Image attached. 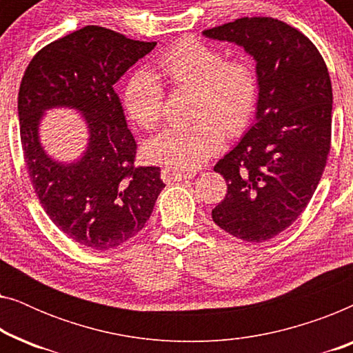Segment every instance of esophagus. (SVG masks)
I'll return each mask as SVG.
<instances>
[{
	"instance_id": "1",
	"label": "esophagus",
	"mask_w": 353,
	"mask_h": 353,
	"mask_svg": "<svg viewBox=\"0 0 353 353\" xmlns=\"http://www.w3.org/2000/svg\"><path fill=\"white\" fill-rule=\"evenodd\" d=\"M194 175H196L194 172H181V170H175V168H172V167L162 168V172H161L162 180L165 183L188 180V178H192Z\"/></svg>"
}]
</instances>
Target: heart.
Listing matches in <instances>:
<instances>
[{"label": "heart", "mask_w": 353, "mask_h": 353, "mask_svg": "<svg viewBox=\"0 0 353 353\" xmlns=\"http://www.w3.org/2000/svg\"><path fill=\"white\" fill-rule=\"evenodd\" d=\"M159 74L175 88H192L186 125L165 128L144 146L149 161L181 170L197 168L219 151L223 132L238 137L257 108L259 79L245 57L226 59L223 51L194 38H183L162 52ZM123 105L143 128L152 130L165 115V94L159 77L138 70L123 90Z\"/></svg>", "instance_id": "b5f03b06"}]
</instances>
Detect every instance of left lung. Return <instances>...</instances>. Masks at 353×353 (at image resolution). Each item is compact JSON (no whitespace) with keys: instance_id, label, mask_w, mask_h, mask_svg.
Returning <instances> with one entry per match:
<instances>
[{"instance_id":"obj_1","label":"left lung","mask_w":353,"mask_h":353,"mask_svg":"<svg viewBox=\"0 0 353 353\" xmlns=\"http://www.w3.org/2000/svg\"><path fill=\"white\" fill-rule=\"evenodd\" d=\"M202 35L234 43L255 61V122L214 167L228 191L212 219L262 243L299 219L320 183L331 148L330 74L315 45L278 19H236Z\"/></svg>"}]
</instances>
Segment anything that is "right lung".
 <instances>
[{"label": "right lung", "instance_id": "1", "mask_svg": "<svg viewBox=\"0 0 353 353\" xmlns=\"http://www.w3.org/2000/svg\"><path fill=\"white\" fill-rule=\"evenodd\" d=\"M156 41L86 26L38 51L19 90L21 141L40 204L62 233L96 250L114 249L144 228L165 188L159 167H134L137 143L114 91ZM74 108L89 130L85 151L61 163L39 141L46 110Z\"/></svg>", "mask_w": 353, "mask_h": 353}]
</instances>
